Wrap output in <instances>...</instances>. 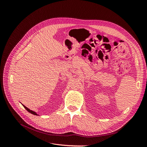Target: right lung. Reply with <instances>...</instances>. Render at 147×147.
<instances>
[{
  "instance_id": "right-lung-1",
  "label": "right lung",
  "mask_w": 147,
  "mask_h": 147,
  "mask_svg": "<svg viewBox=\"0 0 147 147\" xmlns=\"http://www.w3.org/2000/svg\"><path fill=\"white\" fill-rule=\"evenodd\" d=\"M23 106H24V108H25L26 110H27L29 112H30V113H32V114H33V115H37V114L36 113H35V112H33V111H32V110H30V109H29L28 108L26 107H25L24 105H23Z\"/></svg>"
}]
</instances>
